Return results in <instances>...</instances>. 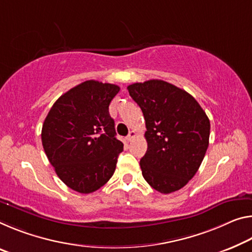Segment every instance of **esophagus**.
Listing matches in <instances>:
<instances>
[{"instance_id": "obj_1", "label": "esophagus", "mask_w": 252, "mask_h": 252, "mask_svg": "<svg viewBox=\"0 0 252 252\" xmlns=\"http://www.w3.org/2000/svg\"><path fill=\"white\" fill-rule=\"evenodd\" d=\"M134 137H135V132H134V131H130L129 134H127V137H126V140H127V141H131Z\"/></svg>"}]
</instances>
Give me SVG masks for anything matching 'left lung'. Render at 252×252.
Masks as SVG:
<instances>
[{
  "label": "left lung",
  "instance_id": "left-lung-1",
  "mask_svg": "<svg viewBox=\"0 0 252 252\" xmlns=\"http://www.w3.org/2000/svg\"><path fill=\"white\" fill-rule=\"evenodd\" d=\"M146 121L142 176L162 194L181 189L194 177L209 147L210 120L190 94L160 79L127 86Z\"/></svg>",
  "mask_w": 252,
  "mask_h": 252
}]
</instances>
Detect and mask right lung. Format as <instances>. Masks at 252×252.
<instances>
[{
    "instance_id": "right-lung-1",
    "label": "right lung",
    "mask_w": 252,
    "mask_h": 252,
    "mask_svg": "<svg viewBox=\"0 0 252 252\" xmlns=\"http://www.w3.org/2000/svg\"><path fill=\"white\" fill-rule=\"evenodd\" d=\"M114 84L86 81L51 106L41 130L43 150L56 174L73 190L90 194L114 174L123 143L118 140L109 105Z\"/></svg>"
}]
</instances>
